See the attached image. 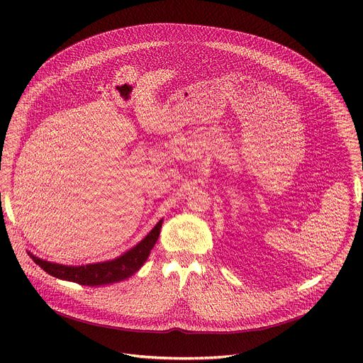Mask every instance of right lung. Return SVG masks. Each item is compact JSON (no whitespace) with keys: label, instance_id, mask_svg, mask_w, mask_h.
I'll use <instances>...</instances> for the list:
<instances>
[{"label":"right lung","instance_id":"1","mask_svg":"<svg viewBox=\"0 0 363 363\" xmlns=\"http://www.w3.org/2000/svg\"><path fill=\"white\" fill-rule=\"evenodd\" d=\"M162 221L164 220H161L155 225V228L136 247H133L123 255L115 258L112 262L72 267L40 260L38 257L34 255H31V258L45 273L62 280L74 281L82 286H105L118 283L133 276L143 266L155 242L158 241Z\"/></svg>","mask_w":363,"mask_h":363}]
</instances>
